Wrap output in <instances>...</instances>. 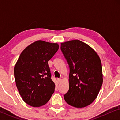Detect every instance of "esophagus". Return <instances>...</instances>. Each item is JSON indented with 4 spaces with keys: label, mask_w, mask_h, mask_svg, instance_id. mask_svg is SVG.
I'll use <instances>...</instances> for the list:
<instances>
[{
    "label": "esophagus",
    "mask_w": 120,
    "mask_h": 120,
    "mask_svg": "<svg viewBox=\"0 0 120 120\" xmlns=\"http://www.w3.org/2000/svg\"><path fill=\"white\" fill-rule=\"evenodd\" d=\"M61 79H60V78H58L57 79V82H58V83H60V82H61Z\"/></svg>",
    "instance_id": "esophagus-1"
}]
</instances>
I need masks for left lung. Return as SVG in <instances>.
I'll return each mask as SVG.
<instances>
[{
	"instance_id": "1",
	"label": "left lung",
	"mask_w": 120,
	"mask_h": 120,
	"mask_svg": "<svg viewBox=\"0 0 120 120\" xmlns=\"http://www.w3.org/2000/svg\"><path fill=\"white\" fill-rule=\"evenodd\" d=\"M69 67V90L64 96L70 105L83 108L96 99L103 83L101 60L93 49L79 40L61 43Z\"/></svg>"
}]
</instances>
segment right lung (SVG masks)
<instances>
[{
    "label": "right lung",
    "instance_id": "add662e5",
    "mask_svg": "<svg viewBox=\"0 0 120 120\" xmlns=\"http://www.w3.org/2000/svg\"><path fill=\"white\" fill-rule=\"evenodd\" d=\"M58 49V44L38 40L19 56L14 68L15 80L23 100L29 105H44L55 92L48 61Z\"/></svg>",
    "mask_w": 120,
    "mask_h": 120
}]
</instances>
